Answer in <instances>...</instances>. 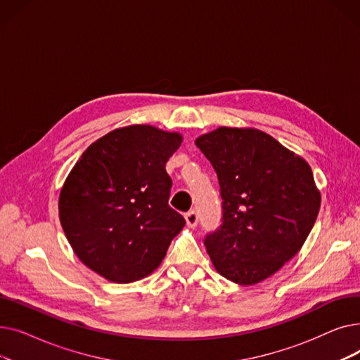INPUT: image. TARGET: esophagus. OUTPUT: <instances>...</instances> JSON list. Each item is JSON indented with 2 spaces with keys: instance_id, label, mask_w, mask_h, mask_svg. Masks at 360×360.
<instances>
[{
  "instance_id": "1",
  "label": "esophagus",
  "mask_w": 360,
  "mask_h": 360,
  "mask_svg": "<svg viewBox=\"0 0 360 360\" xmlns=\"http://www.w3.org/2000/svg\"><path fill=\"white\" fill-rule=\"evenodd\" d=\"M185 221L188 226H190V228H195L198 223V214L195 212H188L185 214Z\"/></svg>"
}]
</instances>
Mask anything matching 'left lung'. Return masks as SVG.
<instances>
[{"mask_svg":"<svg viewBox=\"0 0 360 360\" xmlns=\"http://www.w3.org/2000/svg\"><path fill=\"white\" fill-rule=\"evenodd\" d=\"M197 147L216 170L223 198L220 231L205 238L216 271L252 286L292 259L316 220L321 193L308 162L251 127H219Z\"/></svg>","mask_w":360,"mask_h":360,"instance_id":"left-lung-1","label":"left lung"}]
</instances>
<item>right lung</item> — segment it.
I'll use <instances>...</instances> for the list:
<instances>
[{
	"instance_id": "obj_1",
	"label": "right lung",
	"mask_w": 360,
	"mask_h": 360,
	"mask_svg": "<svg viewBox=\"0 0 360 360\" xmlns=\"http://www.w3.org/2000/svg\"><path fill=\"white\" fill-rule=\"evenodd\" d=\"M182 134L132 124L91 143L60 191L58 214L79 259L112 283L153 273L185 220L170 209L166 162Z\"/></svg>"
}]
</instances>
